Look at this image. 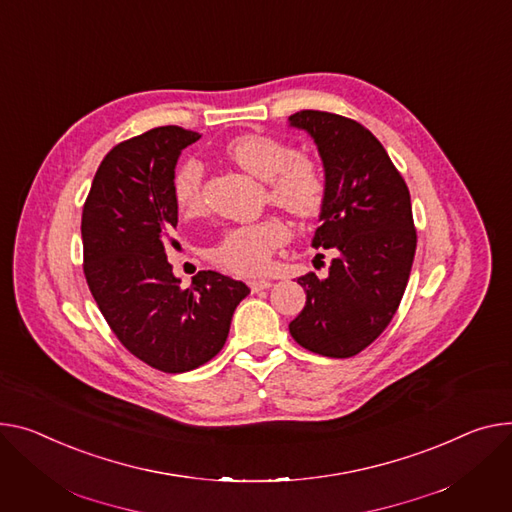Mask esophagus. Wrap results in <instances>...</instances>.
<instances>
[{
  "label": "esophagus",
  "mask_w": 512,
  "mask_h": 512,
  "mask_svg": "<svg viewBox=\"0 0 512 512\" xmlns=\"http://www.w3.org/2000/svg\"><path fill=\"white\" fill-rule=\"evenodd\" d=\"M249 288H251L253 292H261V290L271 288V282H269V280H251V282H249Z\"/></svg>",
  "instance_id": "1"
}]
</instances>
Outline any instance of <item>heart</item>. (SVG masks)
I'll use <instances>...</instances> for the list:
<instances>
[{"mask_svg": "<svg viewBox=\"0 0 512 512\" xmlns=\"http://www.w3.org/2000/svg\"><path fill=\"white\" fill-rule=\"evenodd\" d=\"M226 158L265 181L267 201L296 218H315L327 197V179L317 160L296 154L288 144L259 133H245L224 146ZM203 164L187 158L175 170L173 193L183 214H195L203 203ZM290 238L284 218L271 214L259 222L228 228L212 249L214 263L234 276H255Z\"/></svg>", "mask_w": 512, "mask_h": 512, "instance_id": "heart-1", "label": "heart"}]
</instances>
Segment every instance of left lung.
I'll return each mask as SVG.
<instances>
[{
  "label": "left lung",
  "mask_w": 512,
  "mask_h": 512,
  "mask_svg": "<svg viewBox=\"0 0 512 512\" xmlns=\"http://www.w3.org/2000/svg\"><path fill=\"white\" fill-rule=\"evenodd\" d=\"M290 125L311 133L327 197L313 247L335 249L329 276L298 278L306 304L288 325L296 344L350 358L377 339L399 309L416 255L410 189L383 144L354 119L300 111Z\"/></svg>",
  "instance_id": "1"
}]
</instances>
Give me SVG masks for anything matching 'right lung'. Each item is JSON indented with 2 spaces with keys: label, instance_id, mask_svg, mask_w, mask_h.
<instances>
[{
  "label": "right lung",
  "instance_id": "1",
  "mask_svg": "<svg viewBox=\"0 0 512 512\" xmlns=\"http://www.w3.org/2000/svg\"><path fill=\"white\" fill-rule=\"evenodd\" d=\"M199 133L150 129L102 158L82 210L84 276L119 342L148 366L187 372L226 344L236 304L251 290L218 271L181 288L166 259L179 243L175 166Z\"/></svg>",
  "mask_w": 512,
  "mask_h": 512
}]
</instances>
